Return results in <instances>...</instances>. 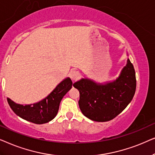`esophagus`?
<instances>
[{"mask_svg": "<svg viewBox=\"0 0 155 155\" xmlns=\"http://www.w3.org/2000/svg\"><path fill=\"white\" fill-rule=\"evenodd\" d=\"M69 76L70 78L73 80V81H75V80L78 79L80 76V74L77 71H75V70H73V71H71L69 73Z\"/></svg>", "mask_w": 155, "mask_h": 155, "instance_id": "esophagus-1", "label": "esophagus"}]
</instances>
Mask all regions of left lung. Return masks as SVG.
I'll use <instances>...</instances> for the list:
<instances>
[{
	"label": "left lung",
	"instance_id": "1",
	"mask_svg": "<svg viewBox=\"0 0 155 155\" xmlns=\"http://www.w3.org/2000/svg\"><path fill=\"white\" fill-rule=\"evenodd\" d=\"M74 86L80 93L81 113L91 120L106 122L119 115L133 99L136 90L135 71L127 59L126 65L113 81L98 83L86 77L76 81Z\"/></svg>",
	"mask_w": 155,
	"mask_h": 155
}]
</instances>
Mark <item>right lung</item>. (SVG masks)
<instances>
[{
    "label": "right lung",
    "mask_w": 155,
    "mask_h": 155,
    "mask_svg": "<svg viewBox=\"0 0 155 155\" xmlns=\"http://www.w3.org/2000/svg\"><path fill=\"white\" fill-rule=\"evenodd\" d=\"M72 84L71 79L66 78L48 96L35 104L22 105L16 104L9 98L7 100L13 112L21 118L35 124H44L56 117L61 99L71 89Z\"/></svg>",
    "instance_id": "1"
}]
</instances>
